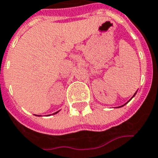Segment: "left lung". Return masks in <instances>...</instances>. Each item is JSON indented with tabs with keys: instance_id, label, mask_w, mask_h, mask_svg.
Wrapping results in <instances>:
<instances>
[{
	"instance_id": "left-lung-1",
	"label": "left lung",
	"mask_w": 158,
	"mask_h": 158,
	"mask_svg": "<svg viewBox=\"0 0 158 158\" xmlns=\"http://www.w3.org/2000/svg\"><path fill=\"white\" fill-rule=\"evenodd\" d=\"M136 93H137V92L134 93V96H133V97H134V96L136 95ZM133 97H132V98H133ZM132 98H131V99H132ZM131 99H130V100H131ZM130 100H129V101H130ZM129 101H128V102H129ZM128 102H127V103H128ZM127 103H125V104H124V105H126V104H127ZM124 105H123V106H124ZM120 107H121V106H120Z\"/></svg>"
}]
</instances>
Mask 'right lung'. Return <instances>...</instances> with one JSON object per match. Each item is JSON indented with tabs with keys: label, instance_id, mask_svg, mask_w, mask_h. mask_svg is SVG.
Wrapping results in <instances>:
<instances>
[{
	"label": "right lung",
	"instance_id": "right-lung-1",
	"mask_svg": "<svg viewBox=\"0 0 158 158\" xmlns=\"http://www.w3.org/2000/svg\"><path fill=\"white\" fill-rule=\"evenodd\" d=\"M58 112H59V110H58V111H57V112H55V113H53V114H57V113H58ZM36 116H41V115H36Z\"/></svg>",
	"mask_w": 158,
	"mask_h": 158
}]
</instances>
